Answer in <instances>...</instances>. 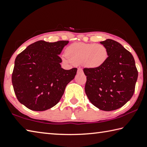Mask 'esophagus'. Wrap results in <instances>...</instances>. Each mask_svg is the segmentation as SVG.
<instances>
[{"label": "esophagus", "instance_id": "obj_1", "mask_svg": "<svg viewBox=\"0 0 147 147\" xmlns=\"http://www.w3.org/2000/svg\"><path fill=\"white\" fill-rule=\"evenodd\" d=\"M83 69H82L81 68H78V73H83Z\"/></svg>", "mask_w": 147, "mask_h": 147}]
</instances>
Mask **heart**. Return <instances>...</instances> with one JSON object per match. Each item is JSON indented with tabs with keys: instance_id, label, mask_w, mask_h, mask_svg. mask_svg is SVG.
Returning <instances> with one entry per match:
<instances>
[{
	"instance_id": "heart-1",
	"label": "heart",
	"mask_w": 147,
	"mask_h": 147,
	"mask_svg": "<svg viewBox=\"0 0 147 147\" xmlns=\"http://www.w3.org/2000/svg\"><path fill=\"white\" fill-rule=\"evenodd\" d=\"M66 63L83 64L90 68L101 66L108 59V50L100 44L74 43L66 50V55L61 57Z\"/></svg>"
}]
</instances>
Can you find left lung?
Returning a JSON list of instances; mask_svg holds the SVG:
<instances>
[{
    "mask_svg": "<svg viewBox=\"0 0 147 147\" xmlns=\"http://www.w3.org/2000/svg\"><path fill=\"white\" fill-rule=\"evenodd\" d=\"M108 50L101 66L83 69L86 76L85 93L95 107L104 111L122 107L135 91L138 71L134 57L120 43L112 39L100 42Z\"/></svg>",
    "mask_w": 147,
    "mask_h": 147,
    "instance_id": "obj_1",
    "label": "left lung"
}]
</instances>
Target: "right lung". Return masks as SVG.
Here are the masks:
<instances>
[{"mask_svg": "<svg viewBox=\"0 0 147 147\" xmlns=\"http://www.w3.org/2000/svg\"><path fill=\"white\" fill-rule=\"evenodd\" d=\"M68 40H38L17 56L12 84L20 103L34 111H45L61 99L67 84L77 74L76 68H61L60 55Z\"/></svg>", "mask_w": 147, "mask_h": 147, "instance_id": "add662e5", "label": "right lung"}]
</instances>
